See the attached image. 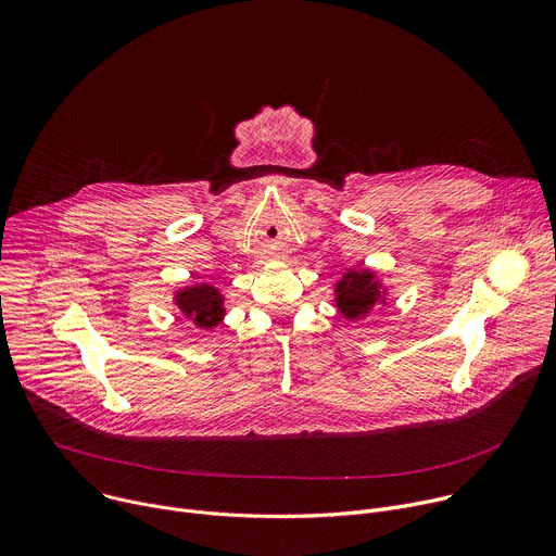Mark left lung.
I'll return each instance as SVG.
<instances>
[{
    "label": "left lung",
    "mask_w": 556,
    "mask_h": 556,
    "mask_svg": "<svg viewBox=\"0 0 556 556\" xmlns=\"http://www.w3.org/2000/svg\"><path fill=\"white\" fill-rule=\"evenodd\" d=\"M336 293H338V298H336L338 308L346 317L355 319L362 313L372 308V304L381 295V289H379V282H377L375 274L364 269V271H349L344 276V280L338 282Z\"/></svg>",
    "instance_id": "left-lung-1"
}]
</instances>
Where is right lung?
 Wrapping results in <instances>:
<instances>
[{
  "mask_svg": "<svg viewBox=\"0 0 556 556\" xmlns=\"http://www.w3.org/2000/svg\"><path fill=\"white\" fill-rule=\"evenodd\" d=\"M177 306L197 326L212 328L224 319V298L210 285H194L177 291Z\"/></svg>",
  "mask_w": 556,
  "mask_h": 556,
  "instance_id": "1",
  "label": "right lung"
}]
</instances>
